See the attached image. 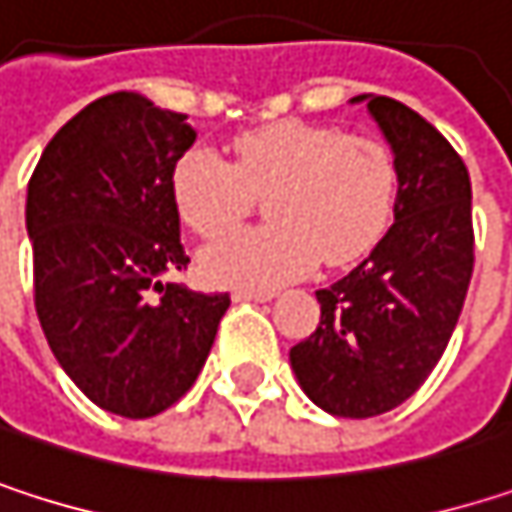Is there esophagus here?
I'll use <instances>...</instances> for the list:
<instances>
[{
    "instance_id": "obj_1",
    "label": "esophagus",
    "mask_w": 512,
    "mask_h": 512,
    "mask_svg": "<svg viewBox=\"0 0 512 512\" xmlns=\"http://www.w3.org/2000/svg\"><path fill=\"white\" fill-rule=\"evenodd\" d=\"M272 296H275L272 290H246V287L234 290V302H269Z\"/></svg>"
}]
</instances>
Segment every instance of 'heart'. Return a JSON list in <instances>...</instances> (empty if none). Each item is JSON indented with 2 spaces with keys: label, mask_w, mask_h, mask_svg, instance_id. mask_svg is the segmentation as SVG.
Listing matches in <instances>:
<instances>
[{
  "label": "heart",
  "mask_w": 512,
  "mask_h": 512,
  "mask_svg": "<svg viewBox=\"0 0 512 512\" xmlns=\"http://www.w3.org/2000/svg\"><path fill=\"white\" fill-rule=\"evenodd\" d=\"M266 195V225L240 228L201 252V272L222 287L269 290L305 275L320 257L344 266L388 231L397 165L370 136L329 124L278 121L237 136L231 162L189 148L171 165V201L183 225L216 237Z\"/></svg>",
  "instance_id": "1"
}]
</instances>
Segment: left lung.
Segmentation results:
<instances>
[{"instance_id":"1","label":"left lung","mask_w":512,"mask_h":512,"mask_svg":"<svg viewBox=\"0 0 512 512\" xmlns=\"http://www.w3.org/2000/svg\"><path fill=\"white\" fill-rule=\"evenodd\" d=\"M367 103L397 165L394 225L350 275L317 290L320 326L290 350L329 415L373 418L409 400L445 353L474 269L471 180L451 142L391 97Z\"/></svg>"}]
</instances>
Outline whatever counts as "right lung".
I'll list each match as a JSON object with an SVG mask.
<instances>
[{
  "label": "right lung",
  "instance_id": "1",
  "mask_svg": "<svg viewBox=\"0 0 512 512\" xmlns=\"http://www.w3.org/2000/svg\"><path fill=\"white\" fill-rule=\"evenodd\" d=\"M186 115L115 91L73 115L29 180L35 311L52 356L100 409L151 418L198 379L228 293L162 281L186 269L171 165Z\"/></svg>",
  "mask_w": 512,
  "mask_h": 512
}]
</instances>
